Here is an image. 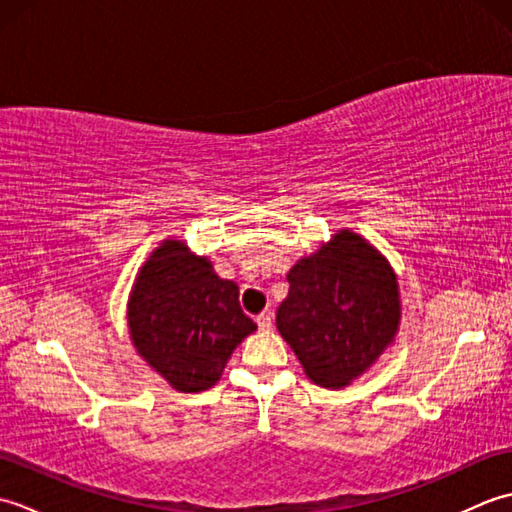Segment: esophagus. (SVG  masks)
Listing matches in <instances>:
<instances>
[{"label":"esophagus","instance_id":"esophagus-1","mask_svg":"<svg viewBox=\"0 0 512 512\" xmlns=\"http://www.w3.org/2000/svg\"><path fill=\"white\" fill-rule=\"evenodd\" d=\"M257 325H259V330H270L273 328V312H262V314H257Z\"/></svg>","mask_w":512,"mask_h":512}]
</instances>
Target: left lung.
<instances>
[{"label":"left lung","mask_w":512,"mask_h":512,"mask_svg":"<svg viewBox=\"0 0 512 512\" xmlns=\"http://www.w3.org/2000/svg\"><path fill=\"white\" fill-rule=\"evenodd\" d=\"M288 284L277 330L312 383L350 385L394 343L398 281L365 237L343 228L290 268Z\"/></svg>","instance_id":"obj_1"}]
</instances>
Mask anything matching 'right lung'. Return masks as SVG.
<instances>
[{"instance_id": "add662e5", "label": "right lung", "mask_w": 512, "mask_h": 512, "mask_svg": "<svg viewBox=\"0 0 512 512\" xmlns=\"http://www.w3.org/2000/svg\"><path fill=\"white\" fill-rule=\"evenodd\" d=\"M127 323L136 352L184 394L213 387L235 347L257 330L239 308L235 281L217 277L180 239H165L140 268Z\"/></svg>"}]
</instances>
